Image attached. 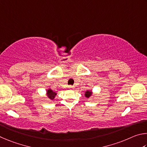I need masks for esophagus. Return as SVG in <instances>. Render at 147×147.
<instances>
[{
	"mask_svg": "<svg viewBox=\"0 0 147 147\" xmlns=\"http://www.w3.org/2000/svg\"><path fill=\"white\" fill-rule=\"evenodd\" d=\"M68 88L69 89H71V90H72V89H74V86H71V85H69V86H68Z\"/></svg>",
	"mask_w": 147,
	"mask_h": 147,
	"instance_id": "obj_1",
	"label": "esophagus"
}]
</instances>
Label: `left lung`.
<instances>
[{"label":"left lung","mask_w":147,"mask_h":147,"mask_svg":"<svg viewBox=\"0 0 147 147\" xmlns=\"http://www.w3.org/2000/svg\"><path fill=\"white\" fill-rule=\"evenodd\" d=\"M92 91L87 90V91L85 92V94H84V96H85V97H87V98H89V97L92 96Z\"/></svg>","instance_id":"8db88e82"}]
</instances>
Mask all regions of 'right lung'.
<instances>
[{
	"label": "right lung",
	"instance_id": "right-lung-1",
	"mask_svg": "<svg viewBox=\"0 0 147 147\" xmlns=\"http://www.w3.org/2000/svg\"><path fill=\"white\" fill-rule=\"evenodd\" d=\"M46 94H47V96L48 97V98H50L51 100H53L54 98H55V97L57 95L56 92H53L52 90H51V89L47 90V92H46Z\"/></svg>",
	"mask_w": 147,
	"mask_h": 147
}]
</instances>
